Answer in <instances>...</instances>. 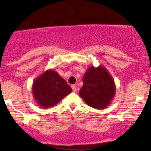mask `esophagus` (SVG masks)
<instances>
[{
    "label": "esophagus",
    "instance_id": "34e87169",
    "mask_svg": "<svg viewBox=\"0 0 151 151\" xmlns=\"http://www.w3.org/2000/svg\"><path fill=\"white\" fill-rule=\"evenodd\" d=\"M71 88H72L73 91H76V86L75 85H72V86H71Z\"/></svg>",
    "mask_w": 151,
    "mask_h": 151
}]
</instances>
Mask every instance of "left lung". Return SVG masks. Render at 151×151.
<instances>
[{"label": "left lung", "instance_id": "left-lung-1", "mask_svg": "<svg viewBox=\"0 0 151 151\" xmlns=\"http://www.w3.org/2000/svg\"><path fill=\"white\" fill-rule=\"evenodd\" d=\"M79 95L88 106L95 109L106 108L115 94L114 81L104 67H91L83 78Z\"/></svg>", "mask_w": 151, "mask_h": 151}]
</instances>
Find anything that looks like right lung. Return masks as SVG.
Returning <instances> with one entry per match:
<instances>
[{"label":"right lung","instance_id":"add662e5","mask_svg":"<svg viewBox=\"0 0 151 151\" xmlns=\"http://www.w3.org/2000/svg\"><path fill=\"white\" fill-rule=\"evenodd\" d=\"M34 97L43 108L55 106L72 92V88L58 73L49 70L42 74L32 86Z\"/></svg>","mask_w":151,"mask_h":151}]
</instances>
